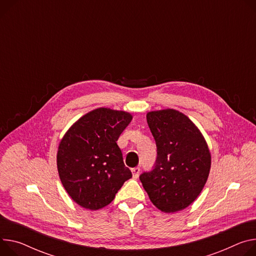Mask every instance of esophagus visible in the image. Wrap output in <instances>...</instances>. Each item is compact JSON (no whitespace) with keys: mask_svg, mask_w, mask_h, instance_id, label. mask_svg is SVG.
Masks as SVG:
<instances>
[{"mask_svg":"<svg viewBox=\"0 0 256 256\" xmlns=\"http://www.w3.org/2000/svg\"><path fill=\"white\" fill-rule=\"evenodd\" d=\"M132 176L134 178H136L138 176V174H140V168H132Z\"/></svg>","mask_w":256,"mask_h":256,"instance_id":"34e87169","label":"esophagus"}]
</instances>
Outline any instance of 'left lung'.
Listing matches in <instances>:
<instances>
[{"mask_svg":"<svg viewBox=\"0 0 256 256\" xmlns=\"http://www.w3.org/2000/svg\"><path fill=\"white\" fill-rule=\"evenodd\" d=\"M156 143L152 170L140 174L151 202L161 212L188 207L200 194L210 170V153L203 136L184 114L166 109L147 114Z\"/></svg>","mask_w":256,"mask_h":256,"instance_id":"1","label":"left lung"}]
</instances>
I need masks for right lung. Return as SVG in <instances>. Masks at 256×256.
<instances>
[{"label":"right lung","mask_w":256,"mask_h":256,"mask_svg":"<svg viewBox=\"0 0 256 256\" xmlns=\"http://www.w3.org/2000/svg\"><path fill=\"white\" fill-rule=\"evenodd\" d=\"M130 120L128 112L98 108L84 115L63 136L57 153L59 176L82 207H105L132 178L116 143Z\"/></svg>","instance_id":"add662e5"}]
</instances>
